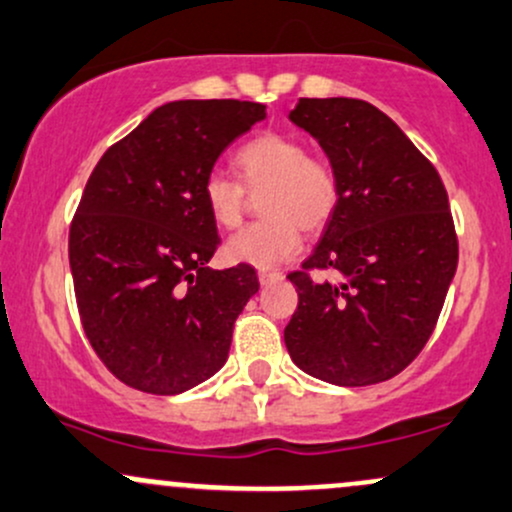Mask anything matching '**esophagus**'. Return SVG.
Masks as SVG:
<instances>
[{
    "mask_svg": "<svg viewBox=\"0 0 512 512\" xmlns=\"http://www.w3.org/2000/svg\"><path fill=\"white\" fill-rule=\"evenodd\" d=\"M257 276H260V284H262V286L272 284V281H281V279H284V274H281V272H260Z\"/></svg>",
    "mask_w": 512,
    "mask_h": 512,
    "instance_id": "34e87169",
    "label": "esophagus"
}]
</instances>
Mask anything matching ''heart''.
Wrapping results in <instances>:
<instances>
[{
    "mask_svg": "<svg viewBox=\"0 0 512 512\" xmlns=\"http://www.w3.org/2000/svg\"><path fill=\"white\" fill-rule=\"evenodd\" d=\"M240 183L223 173L204 180L209 216L223 228H236L248 207V192H264L267 219L250 223L226 243L231 262L272 269L301 252L305 231H320L339 202V175L325 156L305 154L293 134L264 132L233 154Z\"/></svg>",
    "mask_w": 512,
    "mask_h": 512,
    "instance_id": "1",
    "label": "heart"
}]
</instances>
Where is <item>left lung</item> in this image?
<instances>
[{"instance_id": "left-lung-1", "label": "left lung", "mask_w": 512, "mask_h": 512, "mask_svg": "<svg viewBox=\"0 0 512 512\" xmlns=\"http://www.w3.org/2000/svg\"><path fill=\"white\" fill-rule=\"evenodd\" d=\"M291 120L325 149L339 202L313 255L289 274L298 308L286 349L325 383H383L421 354L455 276L448 192L436 166L375 105L301 98ZM313 271L345 281L315 282Z\"/></svg>"}]
</instances>
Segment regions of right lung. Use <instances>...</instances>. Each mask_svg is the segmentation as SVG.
I'll return each mask as SVG.
<instances>
[{"label": "right lung", "instance_id": "add662e5", "mask_svg": "<svg viewBox=\"0 0 512 512\" xmlns=\"http://www.w3.org/2000/svg\"><path fill=\"white\" fill-rule=\"evenodd\" d=\"M262 117V103L231 98L166 103L86 182L69 226L76 308L103 366L134 390L178 395L226 363L260 281L250 264L207 267L221 236L202 187Z\"/></svg>", "mask_w": 512, "mask_h": 512}]
</instances>
